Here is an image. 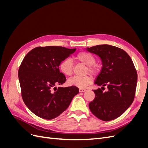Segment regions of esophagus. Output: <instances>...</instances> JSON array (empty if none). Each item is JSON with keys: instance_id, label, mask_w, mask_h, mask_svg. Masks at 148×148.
<instances>
[{"instance_id": "34e87169", "label": "esophagus", "mask_w": 148, "mask_h": 148, "mask_svg": "<svg viewBox=\"0 0 148 148\" xmlns=\"http://www.w3.org/2000/svg\"><path fill=\"white\" fill-rule=\"evenodd\" d=\"M86 91V89H82V88H79V92H85Z\"/></svg>"}]
</instances>
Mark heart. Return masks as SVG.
<instances>
[{
    "label": "heart",
    "mask_w": 148,
    "mask_h": 148,
    "mask_svg": "<svg viewBox=\"0 0 148 148\" xmlns=\"http://www.w3.org/2000/svg\"><path fill=\"white\" fill-rule=\"evenodd\" d=\"M78 60L82 62L84 65H87L86 72L94 73L96 71V67L94 66L96 62V59L91 53L87 52H81L76 56ZM60 70L64 74L67 76H70L73 73V61L69 58L62 60L59 66ZM92 82L91 76L86 75L84 77H78L75 76L68 79V84L71 86H77L79 88H86Z\"/></svg>",
    "instance_id": "1"
}]
</instances>
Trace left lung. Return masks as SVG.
<instances>
[{
  "instance_id": "obj_1",
  "label": "left lung",
  "mask_w": 148,
  "mask_h": 148,
  "mask_svg": "<svg viewBox=\"0 0 148 148\" xmlns=\"http://www.w3.org/2000/svg\"><path fill=\"white\" fill-rule=\"evenodd\" d=\"M86 51L99 56L102 64L95 82L102 87L93 90L95 98L89 104V109L102 120H114L123 114L134 100L138 78L135 66L128 53L115 46L103 44L87 47ZM105 86L108 90L104 92L101 89Z\"/></svg>"
}]
</instances>
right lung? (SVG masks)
<instances>
[{
	"instance_id": "add662e5",
	"label": "right lung",
	"mask_w": 148,
	"mask_h": 148,
	"mask_svg": "<svg viewBox=\"0 0 148 148\" xmlns=\"http://www.w3.org/2000/svg\"><path fill=\"white\" fill-rule=\"evenodd\" d=\"M76 49L60 46L37 47L29 51L18 70L21 96L26 106L38 117L51 120L68 108L77 87H59L65 75L60 72V62L75 52Z\"/></svg>"
}]
</instances>
